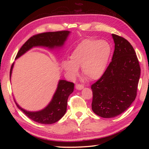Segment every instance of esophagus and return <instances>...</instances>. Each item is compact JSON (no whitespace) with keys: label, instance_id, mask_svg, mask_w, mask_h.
<instances>
[{"label":"esophagus","instance_id":"1","mask_svg":"<svg viewBox=\"0 0 149 149\" xmlns=\"http://www.w3.org/2000/svg\"><path fill=\"white\" fill-rule=\"evenodd\" d=\"M75 88H76V89H77V90H81V89H84V85H83L77 84L76 85H75Z\"/></svg>","mask_w":149,"mask_h":149}]
</instances>
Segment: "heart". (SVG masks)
Segmentation results:
<instances>
[{"mask_svg":"<svg viewBox=\"0 0 149 149\" xmlns=\"http://www.w3.org/2000/svg\"><path fill=\"white\" fill-rule=\"evenodd\" d=\"M111 54V47L107 41L93 39L83 40L75 47L70 56V60L62 62V66L72 78L79 75V68L85 78L97 80L107 70Z\"/></svg>","mask_w":149,"mask_h":149,"instance_id":"heart-1","label":"heart"}]
</instances>
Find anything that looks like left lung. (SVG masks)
<instances>
[{
  "label": "left lung",
  "instance_id": "left-lung-1",
  "mask_svg": "<svg viewBox=\"0 0 149 149\" xmlns=\"http://www.w3.org/2000/svg\"><path fill=\"white\" fill-rule=\"evenodd\" d=\"M115 43L112 61L104 74L91 85L92 110L99 116L114 118L130 107L137 96L141 68L130 42L112 34Z\"/></svg>",
  "mask_w": 149,
  "mask_h": 149
}]
</instances>
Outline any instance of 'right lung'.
I'll list each match as a JSON object with an SVG mask.
<instances>
[{
	"instance_id": "obj_1",
	"label": "right lung",
	"mask_w": 149,
	"mask_h": 149,
	"mask_svg": "<svg viewBox=\"0 0 149 149\" xmlns=\"http://www.w3.org/2000/svg\"><path fill=\"white\" fill-rule=\"evenodd\" d=\"M69 33V31H59L35 35L30 37L23 45L17 52L16 58L22 56L33 47L42 46L49 47L50 49L62 47ZM13 65L14 63L11 66L10 77H11ZM74 83L65 80H60L51 102L43 110L38 112H28L20 107L15 100L14 102H16L17 108L34 122L42 124H52L58 122L64 116L67 109L68 99L70 95L74 91Z\"/></svg>"
}]
</instances>
